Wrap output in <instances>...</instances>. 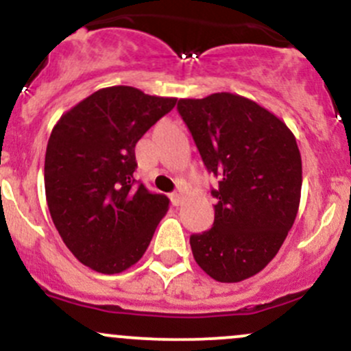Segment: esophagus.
<instances>
[{
  "mask_svg": "<svg viewBox=\"0 0 351 351\" xmlns=\"http://www.w3.org/2000/svg\"><path fill=\"white\" fill-rule=\"evenodd\" d=\"M171 201H172V204H174V206L182 204V201H184V191H182V189H177V191L172 192V194H171Z\"/></svg>",
  "mask_w": 351,
  "mask_h": 351,
  "instance_id": "obj_1",
  "label": "esophagus"
}]
</instances>
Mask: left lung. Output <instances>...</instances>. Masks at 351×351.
<instances>
[{"label":"left lung","instance_id":"1","mask_svg":"<svg viewBox=\"0 0 351 351\" xmlns=\"http://www.w3.org/2000/svg\"><path fill=\"white\" fill-rule=\"evenodd\" d=\"M177 110L207 171L219 177L213 228L191 236L195 263L216 281L247 280L278 254L296 219L303 171L295 135L236 93L180 99Z\"/></svg>","mask_w":351,"mask_h":351}]
</instances>
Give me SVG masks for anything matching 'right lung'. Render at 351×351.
I'll return each instance as SVG.
<instances>
[{
	"label": "right lung",
	"mask_w": 351,
	"mask_h": 351,
	"mask_svg": "<svg viewBox=\"0 0 351 351\" xmlns=\"http://www.w3.org/2000/svg\"><path fill=\"white\" fill-rule=\"evenodd\" d=\"M176 104L134 86H107L65 112L51 130L48 209L71 254L97 273L134 266L167 214L164 194L135 186V144Z\"/></svg>",
	"instance_id": "add662e5"
}]
</instances>
